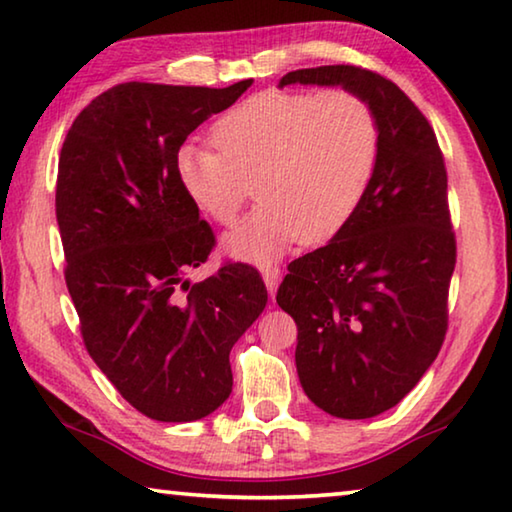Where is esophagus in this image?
Here are the masks:
<instances>
[{
    "instance_id": "obj_1",
    "label": "esophagus",
    "mask_w": 512,
    "mask_h": 512,
    "mask_svg": "<svg viewBox=\"0 0 512 512\" xmlns=\"http://www.w3.org/2000/svg\"><path fill=\"white\" fill-rule=\"evenodd\" d=\"M263 281H265L267 290H270V295L274 297V292H276V288H279V283H281V270H279V267H263Z\"/></svg>"
}]
</instances>
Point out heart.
Listing matches in <instances>:
<instances>
[{
    "instance_id": "heart-1",
    "label": "heart",
    "mask_w": 512,
    "mask_h": 512,
    "mask_svg": "<svg viewBox=\"0 0 512 512\" xmlns=\"http://www.w3.org/2000/svg\"><path fill=\"white\" fill-rule=\"evenodd\" d=\"M215 147L174 154L183 195L208 220L231 226L251 195L261 206L224 238L240 261L270 263L297 242H326L358 213L381 154L379 117L349 88L270 90L213 124Z\"/></svg>"
}]
</instances>
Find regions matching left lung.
<instances>
[{
	"instance_id": "left-lung-1",
	"label": "left lung",
	"mask_w": 512,
	"mask_h": 512,
	"mask_svg": "<svg viewBox=\"0 0 512 512\" xmlns=\"http://www.w3.org/2000/svg\"><path fill=\"white\" fill-rule=\"evenodd\" d=\"M342 86L379 117L381 154L358 213L329 245L288 265L276 304L297 324L295 363L317 408L367 420L397 406L445 342L456 236L438 138L397 83L356 65L288 72Z\"/></svg>"
}]
</instances>
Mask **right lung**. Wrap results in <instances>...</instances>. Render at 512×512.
I'll use <instances>...</instances> for the list:
<instances>
[{"instance_id":"obj_1","label":"right lung","mask_w":512,"mask_h":512,"mask_svg":"<svg viewBox=\"0 0 512 512\" xmlns=\"http://www.w3.org/2000/svg\"><path fill=\"white\" fill-rule=\"evenodd\" d=\"M129 81L92 99L67 131L56 179L65 283L90 358L158 422L211 415L231 395L229 354L267 304L256 267L183 279L215 247L174 174V154L251 86Z\"/></svg>"}]
</instances>
